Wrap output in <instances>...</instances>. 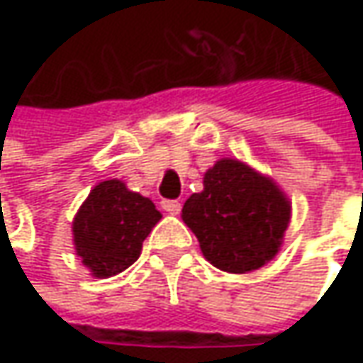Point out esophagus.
I'll use <instances>...</instances> for the list:
<instances>
[{
  "mask_svg": "<svg viewBox=\"0 0 363 363\" xmlns=\"http://www.w3.org/2000/svg\"><path fill=\"white\" fill-rule=\"evenodd\" d=\"M161 208H163L167 214H172V216L182 212V203L177 202V200H163V202H161Z\"/></svg>",
  "mask_w": 363,
  "mask_h": 363,
  "instance_id": "34e87169",
  "label": "esophagus"
}]
</instances>
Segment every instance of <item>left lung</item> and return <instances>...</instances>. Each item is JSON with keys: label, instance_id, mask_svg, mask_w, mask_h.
<instances>
[{"label": "left lung", "instance_id": "obj_1", "mask_svg": "<svg viewBox=\"0 0 363 363\" xmlns=\"http://www.w3.org/2000/svg\"><path fill=\"white\" fill-rule=\"evenodd\" d=\"M182 218L216 269L250 272L279 252L291 202L271 177L226 157L203 174V189L186 200Z\"/></svg>", "mask_w": 363, "mask_h": 363}]
</instances>
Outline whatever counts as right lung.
<instances>
[{
	"mask_svg": "<svg viewBox=\"0 0 363 363\" xmlns=\"http://www.w3.org/2000/svg\"><path fill=\"white\" fill-rule=\"evenodd\" d=\"M161 220L155 203L121 179L94 186L72 222L77 255L92 277L108 279L129 269L143 240Z\"/></svg>",
	"mask_w": 363,
	"mask_h": 363,
	"instance_id": "right-lung-1",
	"label": "right lung"
}]
</instances>
